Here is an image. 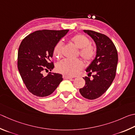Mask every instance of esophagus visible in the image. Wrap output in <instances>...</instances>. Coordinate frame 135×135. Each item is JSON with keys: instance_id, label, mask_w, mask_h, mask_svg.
<instances>
[{"instance_id": "34e87169", "label": "esophagus", "mask_w": 135, "mask_h": 135, "mask_svg": "<svg viewBox=\"0 0 135 135\" xmlns=\"http://www.w3.org/2000/svg\"><path fill=\"white\" fill-rule=\"evenodd\" d=\"M62 77H63L64 79H70V78H71V77H70V76L67 75H65V74H64L62 75Z\"/></svg>"}]
</instances>
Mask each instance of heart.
Returning <instances> with one entry per match:
<instances>
[{
  "label": "heart",
  "mask_w": 135,
  "mask_h": 135,
  "mask_svg": "<svg viewBox=\"0 0 135 135\" xmlns=\"http://www.w3.org/2000/svg\"><path fill=\"white\" fill-rule=\"evenodd\" d=\"M72 42L78 48L79 54L85 61H90L95 55L94 47L90 44L89 38L82 34H77L71 38ZM63 42L59 41L54 48L53 54L55 57L60 58L62 56ZM83 67V63L79 59H64L57 64L56 68L59 73L68 76H73Z\"/></svg>",
  "instance_id": "1"
}]
</instances>
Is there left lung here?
Returning a JSON list of instances; mask_svg holds the SVG:
<instances>
[{
	"label": "left lung",
	"instance_id": "left-lung-1",
	"mask_svg": "<svg viewBox=\"0 0 135 135\" xmlns=\"http://www.w3.org/2000/svg\"><path fill=\"white\" fill-rule=\"evenodd\" d=\"M91 37L96 45V55L87 68L88 77L83 78L85 81L84 87L79 90L83 97L94 100L106 92L114 80L118 62L116 48L106 35L91 30H83ZM93 72V80L88 77Z\"/></svg>",
	"mask_w": 135,
	"mask_h": 135
}]
</instances>
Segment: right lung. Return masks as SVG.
<instances>
[{"label":"right lung","instance_id":"add662e5","mask_svg":"<svg viewBox=\"0 0 135 135\" xmlns=\"http://www.w3.org/2000/svg\"><path fill=\"white\" fill-rule=\"evenodd\" d=\"M68 29L61 31L41 30L26 36L18 50V68L24 84L29 92L38 97H46L55 91L62 81V76L44 71L52 70L54 65L50 62L54 48L64 37Z\"/></svg>","mask_w":135,"mask_h":135}]
</instances>
